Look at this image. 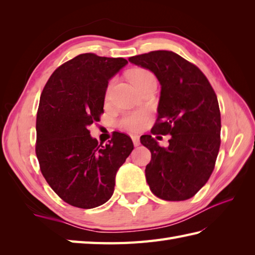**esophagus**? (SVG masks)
Returning <instances> with one entry per match:
<instances>
[{
  "label": "esophagus",
  "mask_w": 255,
  "mask_h": 255,
  "mask_svg": "<svg viewBox=\"0 0 255 255\" xmlns=\"http://www.w3.org/2000/svg\"><path fill=\"white\" fill-rule=\"evenodd\" d=\"M131 139H132V142H133V145L134 147H138V145L140 144V139L138 136H131Z\"/></svg>",
  "instance_id": "34e87169"
}]
</instances>
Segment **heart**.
Segmentation results:
<instances>
[{"label": "heart", "mask_w": 255, "mask_h": 255, "mask_svg": "<svg viewBox=\"0 0 255 255\" xmlns=\"http://www.w3.org/2000/svg\"><path fill=\"white\" fill-rule=\"evenodd\" d=\"M128 78L136 86L138 90H141L143 86L149 84L150 82L155 81L153 73L149 71L148 69L144 68H136L132 69L128 72ZM113 82H110L106 89V97L110 93L111 86ZM149 118V113L147 111H133V112H126L117 119V126L125 130L136 132L141 130L144 127Z\"/></svg>", "instance_id": "heart-1"}]
</instances>
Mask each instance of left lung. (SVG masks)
<instances>
[{"instance_id": "left-lung-1", "label": "left lung", "mask_w": 255, "mask_h": 255, "mask_svg": "<svg viewBox=\"0 0 255 255\" xmlns=\"http://www.w3.org/2000/svg\"><path fill=\"white\" fill-rule=\"evenodd\" d=\"M152 71L161 84L152 134H171L162 148L151 134L140 142L151 152L145 178L155 196L169 202L192 198L215 169L220 148V110L213 86L194 63L167 50L128 59Z\"/></svg>"}]
</instances>
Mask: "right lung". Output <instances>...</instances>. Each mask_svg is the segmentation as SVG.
Listing matches in <instances>:
<instances>
[{
	"label": "right lung",
	"mask_w": 255,
	"mask_h": 255,
	"mask_svg": "<svg viewBox=\"0 0 255 255\" xmlns=\"http://www.w3.org/2000/svg\"><path fill=\"white\" fill-rule=\"evenodd\" d=\"M128 61L82 53L55 70L41 92L36 118V155L41 174L59 197L90 209L106 203L119 167L131 153L126 133L103 145L89 126L104 113L108 80Z\"/></svg>",
	"instance_id": "add662e5"
}]
</instances>
